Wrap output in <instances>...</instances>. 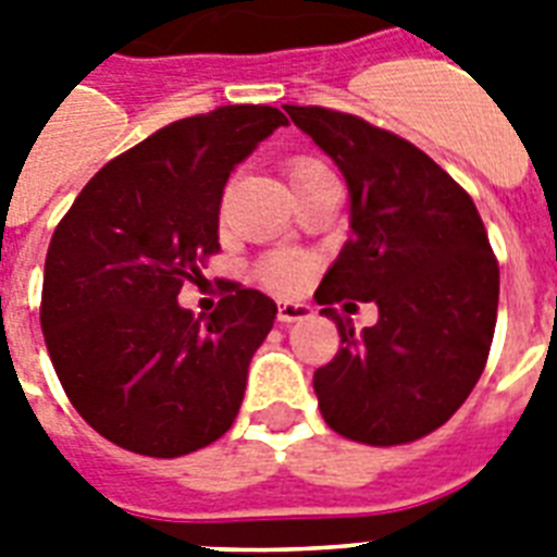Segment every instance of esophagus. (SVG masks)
I'll return each mask as SVG.
<instances>
[{
    "mask_svg": "<svg viewBox=\"0 0 557 557\" xmlns=\"http://www.w3.org/2000/svg\"><path fill=\"white\" fill-rule=\"evenodd\" d=\"M314 314L312 306L306 304H283L277 309V321L280 323H300V321H309Z\"/></svg>",
    "mask_w": 557,
    "mask_h": 557,
    "instance_id": "obj_1",
    "label": "esophagus"
}]
</instances>
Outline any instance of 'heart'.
Here are the masks:
<instances>
[{
	"label": "heart",
	"instance_id": "1",
	"mask_svg": "<svg viewBox=\"0 0 557 557\" xmlns=\"http://www.w3.org/2000/svg\"><path fill=\"white\" fill-rule=\"evenodd\" d=\"M326 173H330V170L323 168L321 161L297 159L295 164L288 168V182H292V187H297L306 185V182H312V178L326 176ZM306 271H309V260H306V257L280 251L265 257V260L260 262L257 274H260L262 286L271 288V292H297V288L304 286Z\"/></svg>",
	"mask_w": 557,
	"mask_h": 557
}]
</instances>
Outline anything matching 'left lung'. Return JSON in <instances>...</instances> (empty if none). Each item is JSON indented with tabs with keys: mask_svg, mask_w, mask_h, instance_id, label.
Returning a JSON list of instances; mask_svg holds the SVG:
<instances>
[{
	"mask_svg": "<svg viewBox=\"0 0 557 557\" xmlns=\"http://www.w3.org/2000/svg\"><path fill=\"white\" fill-rule=\"evenodd\" d=\"M349 187V239L314 300L341 349L314 372L332 431L401 445L457 413L492 349L500 269L474 201L405 138L323 107H286ZM344 296L380 306L356 333L331 309Z\"/></svg>",
	"mask_w": 557,
	"mask_h": 557,
	"instance_id": "obj_1",
	"label": "left lung"
}]
</instances>
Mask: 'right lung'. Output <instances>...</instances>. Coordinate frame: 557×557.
I'll return each instance as SVG.
<instances>
[{
    "label": "right lung",
    "instance_id": "obj_1",
    "mask_svg": "<svg viewBox=\"0 0 557 557\" xmlns=\"http://www.w3.org/2000/svg\"><path fill=\"white\" fill-rule=\"evenodd\" d=\"M286 115L219 107L164 126L95 173L57 225L39 323L65 396L144 457H185L234 424L277 304L227 283L216 312L178 306L219 251L227 176Z\"/></svg>",
    "mask_w": 557,
    "mask_h": 557
}]
</instances>
